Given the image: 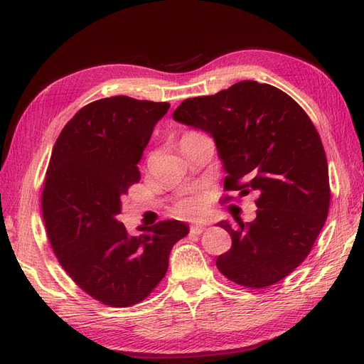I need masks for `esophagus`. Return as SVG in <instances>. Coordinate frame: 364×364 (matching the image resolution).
Here are the masks:
<instances>
[{
  "instance_id": "esophagus-1",
  "label": "esophagus",
  "mask_w": 364,
  "mask_h": 364,
  "mask_svg": "<svg viewBox=\"0 0 364 364\" xmlns=\"http://www.w3.org/2000/svg\"><path fill=\"white\" fill-rule=\"evenodd\" d=\"M205 230H206V225H203V223H193L191 226V232L192 234H201Z\"/></svg>"
}]
</instances>
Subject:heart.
Returning <instances> with one entry per match:
<instances>
[{
    "label": "heart",
    "mask_w": 364,
    "mask_h": 364,
    "mask_svg": "<svg viewBox=\"0 0 364 364\" xmlns=\"http://www.w3.org/2000/svg\"><path fill=\"white\" fill-rule=\"evenodd\" d=\"M188 134H196V133H188ZM188 134H186V136H188ZM200 209H201V206H200L198 200H196V198H188V200L181 201L178 205V213L186 217L197 215L200 213Z\"/></svg>",
    "instance_id": "heart-1"
}]
</instances>
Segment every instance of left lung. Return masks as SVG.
I'll use <instances>...</instances> for the list:
<instances>
[{
    "mask_svg": "<svg viewBox=\"0 0 364 364\" xmlns=\"http://www.w3.org/2000/svg\"><path fill=\"white\" fill-rule=\"evenodd\" d=\"M173 119L214 138L226 191L259 197L252 222L218 223L232 247L217 268L248 289L282 281L309 256L328 214L327 158L314 122L284 91L255 80L186 99Z\"/></svg>",
    "mask_w": 364,
    "mask_h": 364,
    "instance_id": "obj_1",
    "label": "left lung"
}]
</instances>
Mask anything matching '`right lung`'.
<instances>
[{
	"instance_id": "right-lung-1",
	"label": "right lung",
	"mask_w": 364,
	"mask_h": 364,
	"mask_svg": "<svg viewBox=\"0 0 364 364\" xmlns=\"http://www.w3.org/2000/svg\"><path fill=\"white\" fill-rule=\"evenodd\" d=\"M168 107L129 96L95 100L63 127L49 159L41 193L48 239L73 281L109 307L146 299L166 276L172 247L189 232L183 222L163 220L130 235L116 218Z\"/></svg>"
}]
</instances>
